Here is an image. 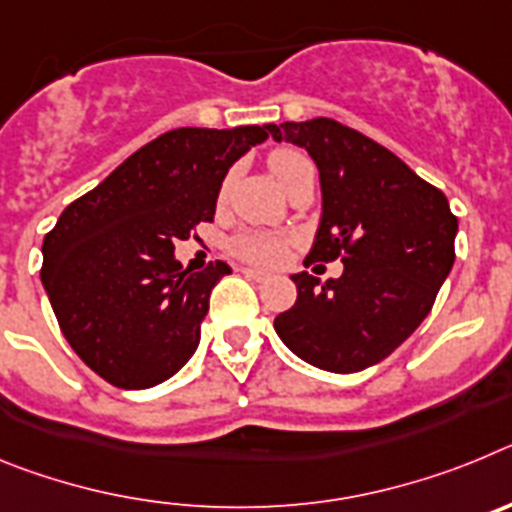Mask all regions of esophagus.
I'll use <instances>...</instances> for the list:
<instances>
[{"label": "esophagus", "mask_w": 512, "mask_h": 512, "mask_svg": "<svg viewBox=\"0 0 512 512\" xmlns=\"http://www.w3.org/2000/svg\"><path fill=\"white\" fill-rule=\"evenodd\" d=\"M243 274H246L248 279H253V282H266V279H269V274H266V271H261V269H251V266H243Z\"/></svg>", "instance_id": "1"}]
</instances>
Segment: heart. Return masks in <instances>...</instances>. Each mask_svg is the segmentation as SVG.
I'll use <instances>...</instances> for the list:
<instances>
[{
    "instance_id": "1",
    "label": "heart",
    "mask_w": 512,
    "mask_h": 512,
    "mask_svg": "<svg viewBox=\"0 0 512 512\" xmlns=\"http://www.w3.org/2000/svg\"><path fill=\"white\" fill-rule=\"evenodd\" d=\"M305 161V156L292 148H279L269 156V169L271 174L277 176V182H282L287 171L295 164ZM233 251L238 256L248 261H256V264H274V261L282 259L284 253V241L277 238V235H266V233H243L233 241Z\"/></svg>"
}]
</instances>
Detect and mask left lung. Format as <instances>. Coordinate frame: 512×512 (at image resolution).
Masks as SVG:
<instances>
[{
    "mask_svg": "<svg viewBox=\"0 0 512 512\" xmlns=\"http://www.w3.org/2000/svg\"><path fill=\"white\" fill-rule=\"evenodd\" d=\"M305 148L320 171L323 215L307 261L341 259L338 279L295 274L297 302L274 318L307 364L354 374L379 364L425 320L454 266L459 220L441 189L330 117L266 125Z\"/></svg>",
    "mask_w": 512,
    "mask_h": 512,
    "instance_id": "left-lung-1",
    "label": "left lung"
}]
</instances>
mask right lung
Masks as SVG:
<instances>
[{"label":"right lung","mask_w":512,"mask_h":512,"mask_svg":"<svg viewBox=\"0 0 512 512\" xmlns=\"http://www.w3.org/2000/svg\"><path fill=\"white\" fill-rule=\"evenodd\" d=\"M266 138V125L169 130L61 212L43 241L40 279L92 372L146 390L192 359L212 287L230 266L182 269L174 241L210 223L228 169Z\"/></svg>","instance_id":"right-lung-1"}]
</instances>
